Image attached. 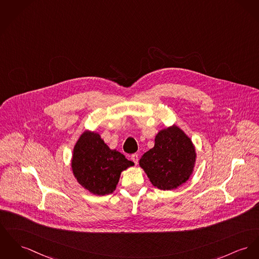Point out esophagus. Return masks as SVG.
I'll return each instance as SVG.
<instances>
[{"mask_svg": "<svg viewBox=\"0 0 259 259\" xmlns=\"http://www.w3.org/2000/svg\"><path fill=\"white\" fill-rule=\"evenodd\" d=\"M131 159L133 160V162L136 164V165H138V154H133V155L131 156Z\"/></svg>", "mask_w": 259, "mask_h": 259, "instance_id": "esophagus-1", "label": "esophagus"}]
</instances>
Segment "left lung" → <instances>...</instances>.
<instances>
[{
    "instance_id": "8db88e82",
    "label": "left lung",
    "mask_w": 259,
    "mask_h": 259,
    "mask_svg": "<svg viewBox=\"0 0 259 259\" xmlns=\"http://www.w3.org/2000/svg\"><path fill=\"white\" fill-rule=\"evenodd\" d=\"M196 162L195 146L178 125L162 128L154 147L141 156L139 166L159 190H172L189 181Z\"/></svg>"
}]
</instances>
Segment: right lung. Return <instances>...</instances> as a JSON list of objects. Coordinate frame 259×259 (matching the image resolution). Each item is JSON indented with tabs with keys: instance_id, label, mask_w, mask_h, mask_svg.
<instances>
[{
	"instance_id": "1",
	"label": "right lung",
	"mask_w": 259,
	"mask_h": 259,
	"mask_svg": "<svg viewBox=\"0 0 259 259\" xmlns=\"http://www.w3.org/2000/svg\"><path fill=\"white\" fill-rule=\"evenodd\" d=\"M134 165L117 149H111L98 133L88 130L75 142L70 161L77 183L95 195L112 193L121 172Z\"/></svg>"
}]
</instances>
